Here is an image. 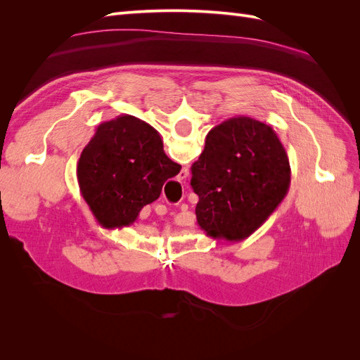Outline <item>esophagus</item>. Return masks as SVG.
Wrapping results in <instances>:
<instances>
[{
    "label": "esophagus",
    "mask_w": 360,
    "mask_h": 360,
    "mask_svg": "<svg viewBox=\"0 0 360 360\" xmlns=\"http://www.w3.org/2000/svg\"><path fill=\"white\" fill-rule=\"evenodd\" d=\"M189 176V169L188 168H183L181 171H180V174L177 176V180H176V183L177 184H183V181L186 180V177Z\"/></svg>",
    "instance_id": "obj_1"
}]
</instances>
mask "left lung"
Returning a JSON list of instances; mask_svg holds the SVG:
<instances>
[{"label": "left lung", "instance_id": "obj_1", "mask_svg": "<svg viewBox=\"0 0 360 360\" xmlns=\"http://www.w3.org/2000/svg\"><path fill=\"white\" fill-rule=\"evenodd\" d=\"M291 183L287 151L270 126L238 115L213 127L191 186L201 230L214 240L242 242L285 198Z\"/></svg>", "mask_w": 360, "mask_h": 360}]
</instances>
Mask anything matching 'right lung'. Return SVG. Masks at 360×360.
<instances>
[{"mask_svg": "<svg viewBox=\"0 0 360 360\" xmlns=\"http://www.w3.org/2000/svg\"><path fill=\"white\" fill-rule=\"evenodd\" d=\"M172 162L158 130L134 115H120L96 129L76 168L79 189L106 230L132 225L144 205L159 198L172 177ZM177 176V174H176Z\"/></svg>", "mask_w": 360, "mask_h": 360, "instance_id": "1", "label": "right lung"}]
</instances>
